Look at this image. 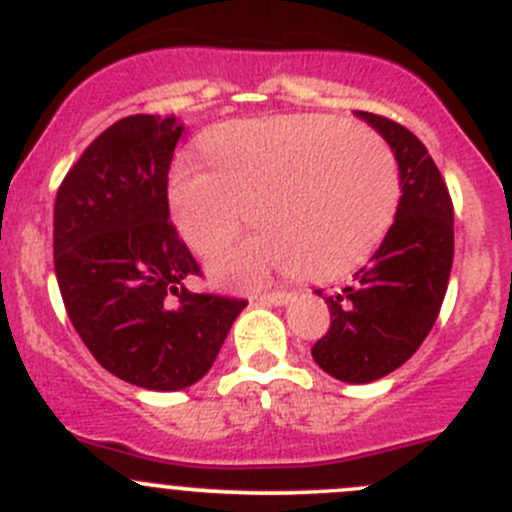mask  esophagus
<instances>
[{
    "mask_svg": "<svg viewBox=\"0 0 512 512\" xmlns=\"http://www.w3.org/2000/svg\"><path fill=\"white\" fill-rule=\"evenodd\" d=\"M255 299L262 304H277V307H282V304H287L289 299H292V294L289 292H267V294H257Z\"/></svg>",
    "mask_w": 512,
    "mask_h": 512,
    "instance_id": "obj_1",
    "label": "esophagus"
}]
</instances>
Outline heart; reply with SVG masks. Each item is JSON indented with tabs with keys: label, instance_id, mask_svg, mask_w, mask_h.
<instances>
[{
	"label": "heart",
	"instance_id": "1",
	"mask_svg": "<svg viewBox=\"0 0 512 512\" xmlns=\"http://www.w3.org/2000/svg\"><path fill=\"white\" fill-rule=\"evenodd\" d=\"M213 170L180 158L168 203L180 237L200 255L220 250L252 220L255 237L210 262L215 282L260 285L302 270L332 280L369 260L401 205V170L376 131L327 116L287 113L215 128Z\"/></svg>",
	"mask_w": 512,
	"mask_h": 512
}]
</instances>
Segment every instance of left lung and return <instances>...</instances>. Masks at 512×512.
I'll use <instances>...</instances> for the list:
<instances>
[{
  "mask_svg": "<svg viewBox=\"0 0 512 512\" xmlns=\"http://www.w3.org/2000/svg\"><path fill=\"white\" fill-rule=\"evenodd\" d=\"M399 160L401 205L354 282L324 297L332 324L312 347L329 376L369 384L399 369L431 332L453 267V203L426 146L401 123L356 111ZM322 297V289H317Z\"/></svg>",
  "mask_w": 512,
  "mask_h": 512,
  "instance_id": "obj_1",
  "label": "left lung"
}]
</instances>
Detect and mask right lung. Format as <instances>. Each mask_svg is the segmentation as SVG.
Returning <instances> with one entry per match:
<instances>
[{
    "instance_id": "right-lung-1",
    "label": "right lung",
    "mask_w": 512,
    "mask_h": 512,
    "mask_svg": "<svg viewBox=\"0 0 512 512\" xmlns=\"http://www.w3.org/2000/svg\"><path fill=\"white\" fill-rule=\"evenodd\" d=\"M183 123L138 113L71 165L54 203V270L81 342L151 391L203 379L245 299L193 292L195 257L170 223L168 170Z\"/></svg>"
}]
</instances>
